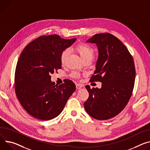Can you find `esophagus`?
Segmentation results:
<instances>
[{"label": "esophagus", "mask_w": 150, "mask_h": 150, "mask_svg": "<svg viewBox=\"0 0 150 150\" xmlns=\"http://www.w3.org/2000/svg\"><path fill=\"white\" fill-rule=\"evenodd\" d=\"M82 87H83V86H82V85L79 84H76V88L77 89H80V88H81Z\"/></svg>", "instance_id": "esophagus-1"}]
</instances>
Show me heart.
<instances>
[{
	"label": "heart",
	"instance_id": "obj_1",
	"mask_svg": "<svg viewBox=\"0 0 150 150\" xmlns=\"http://www.w3.org/2000/svg\"><path fill=\"white\" fill-rule=\"evenodd\" d=\"M75 50L79 54V56L83 60L87 59H92V58L93 57L94 50L93 49V48L88 45L84 44H78L76 46ZM68 54H69V50H65L62 52L60 56V62L62 64L64 63ZM72 76L73 77L77 78L79 76V74L76 72H73Z\"/></svg>",
	"mask_w": 150,
	"mask_h": 150
}]
</instances>
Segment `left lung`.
<instances>
[{
    "instance_id": "left-lung-1",
    "label": "left lung",
    "mask_w": 150,
    "mask_h": 150,
    "mask_svg": "<svg viewBox=\"0 0 150 150\" xmlns=\"http://www.w3.org/2000/svg\"><path fill=\"white\" fill-rule=\"evenodd\" d=\"M86 42L98 47L95 75L90 81H100L102 87L86 86L89 97L84 108L95 119H110L122 111L131 97L136 75L133 59L126 47L110 33L96 34Z\"/></svg>"
}]
</instances>
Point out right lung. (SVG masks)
I'll list each match as a JSON object with an SVG mask.
<instances>
[{
	"instance_id": "1",
	"label": "right lung",
	"mask_w": 150,
	"mask_h": 150,
	"mask_svg": "<svg viewBox=\"0 0 150 150\" xmlns=\"http://www.w3.org/2000/svg\"><path fill=\"white\" fill-rule=\"evenodd\" d=\"M76 39L59 35L42 36L27 45L18 60L15 74L17 97L24 110L33 117L50 120L63 111L76 87L72 81L57 85L51 74L62 68V52Z\"/></svg>"
}]
</instances>
